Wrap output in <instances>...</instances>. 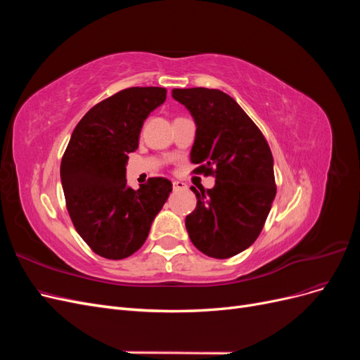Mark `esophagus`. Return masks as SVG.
I'll return each instance as SVG.
<instances>
[{
  "label": "esophagus",
  "instance_id": "34e87169",
  "mask_svg": "<svg viewBox=\"0 0 360 360\" xmlns=\"http://www.w3.org/2000/svg\"><path fill=\"white\" fill-rule=\"evenodd\" d=\"M172 188H174V191H183L188 186H186V183H183V181H172Z\"/></svg>",
  "mask_w": 360,
  "mask_h": 360
}]
</instances>
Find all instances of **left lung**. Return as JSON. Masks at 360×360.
<instances>
[{
  "label": "left lung",
  "mask_w": 360,
  "mask_h": 360,
  "mask_svg": "<svg viewBox=\"0 0 360 360\" xmlns=\"http://www.w3.org/2000/svg\"><path fill=\"white\" fill-rule=\"evenodd\" d=\"M197 134L195 174L213 176L212 189L191 188L197 207L186 216L192 243L213 258H230L252 245L276 195L274 156L264 135L231 96L214 89H174Z\"/></svg>",
  "instance_id": "obj_1"
}]
</instances>
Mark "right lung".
<instances>
[{"label":"right lung","mask_w":360,"mask_h":360,"mask_svg":"<svg viewBox=\"0 0 360 360\" xmlns=\"http://www.w3.org/2000/svg\"><path fill=\"white\" fill-rule=\"evenodd\" d=\"M167 99L162 86H130L94 105L76 124L60 176L75 230L93 252L123 259L144 245L172 183L151 177L127 186L126 163L148 114Z\"/></svg>","instance_id":"right-lung-1"}]
</instances>
